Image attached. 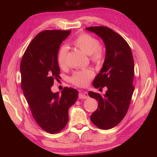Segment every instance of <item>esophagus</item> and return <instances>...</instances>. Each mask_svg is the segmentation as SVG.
<instances>
[{
	"instance_id": "obj_1",
	"label": "esophagus",
	"mask_w": 157,
	"mask_h": 157,
	"mask_svg": "<svg viewBox=\"0 0 157 157\" xmlns=\"http://www.w3.org/2000/svg\"><path fill=\"white\" fill-rule=\"evenodd\" d=\"M89 98L88 94L87 92H81L79 94V98L80 99H88Z\"/></svg>"
}]
</instances>
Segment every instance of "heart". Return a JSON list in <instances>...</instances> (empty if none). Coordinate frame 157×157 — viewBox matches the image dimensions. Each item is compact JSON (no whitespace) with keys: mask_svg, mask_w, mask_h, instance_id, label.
Listing matches in <instances>:
<instances>
[{"mask_svg":"<svg viewBox=\"0 0 157 157\" xmlns=\"http://www.w3.org/2000/svg\"><path fill=\"white\" fill-rule=\"evenodd\" d=\"M73 44L90 56V59L97 65H101L105 59V52L101 48V44L97 38L87 33L78 35L73 41ZM67 48L62 46L58 54V63L61 68L67 65ZM94 76V71L85 68L75 71L70 78L71 82L78 86H85Z\"/></svg>","mask_w":157,"mask_h":157,"instance_id":"b5f03b06","label":"heart"}]
</instances>
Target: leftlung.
<instances>
[{
  "instance_id": "1",
  "label": "left lung",
  "mask_w": 157,
  "mask_h": 157,
  "mask_svg": "<svg viewBox=\"0 0 157 157\" xmlns=\"http://www.w3.org/2000/svg\"><path fill=\"white\" fill-rule=\"evenodd\" d=\"M86 29L100 36L105 45V59L93 85L99 90L105 87L107 91L103 96L94 92L88 95L98 101L91 121L100 129L109 130L119 124L129 109L134 90V58L128 42L110 28L94 26Z\"/></svg>"
}]
</instances>
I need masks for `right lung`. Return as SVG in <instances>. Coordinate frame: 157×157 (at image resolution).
Returning <instances> with one entry per match:
<instances>
[{
  "mask_svg": "<svg viewBox=\"0 0 157 157\" xmlns=\"http://www.w3.org/2000/svg\"><path fill=\"white\" fill-rule=\"evenodd\" d=\"M71 30H45L39 33L27 46L21 64V86L35 121L42 129L57 134L69 121L68 110L77 101L78 91L65 87L53 93L54 80L60 78L58 63L59 46Z\"/></svg>",
  "mask_w": 157,
  "mask_h": 157,
  "instance_id": "1",
  "label": "right lung"
}]
</instances>
